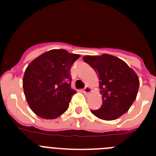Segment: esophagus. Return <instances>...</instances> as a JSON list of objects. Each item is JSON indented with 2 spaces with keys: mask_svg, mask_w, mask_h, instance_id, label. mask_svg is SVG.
<instances>
[{
  "mask_svg": "<svg viewBox=\"0 0 156 156\" xmlns=\"http://www.w3.org/2000/svg\"><path fill=\"white\" fill-rule=\"evenodd\" d=\"M91 91H92V89L89 86L85 87V88L83 89V92L84 94H89V93H90Z\"/></svg>",
  "mask_w": 156,
  "mask_h": 156,
  "instance_id": "1",
  "label": "esophagus"
}]
</instances>
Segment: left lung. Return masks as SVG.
<instances>
[{
  "label": "left lung",
  "mask_w": 156,
  "mask_h": 156,
  "mask_svg": "<svg viewBox=\"0 0 156 156\" xmlns=\"http://www.w3.org/2000/svg\"><path fill=\"white\" fill-rule=\"evenodd\" d=\"M83 59L95 70L100 80L102 105L99 109L90 110L92 114L108 121L119 118L137 98L140 86L137 73L122 59L108 54L86 55Z\"/></svg>",
  "instance_id": "obj_1"
}]
</instances>
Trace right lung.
<instances>
[{
  "label": "right lung",
  "mask_w": 156,
  "mask_h": 156,
  "mask_svg": "<svg viewBox=\"0 0 156 156\" xmlns=\"http://www.w3.org/2000/svg\"><path fill=\"white\" fill-rule=\"evenodd\" d=\"M80 57L64 49H53L28 65L23 87L27 103L36 115L53 119L68 109L76 92L71 88L70 69Z\"/></svg>",
  "instance_id": "obj_1"
}]
</instances>
